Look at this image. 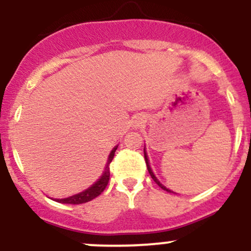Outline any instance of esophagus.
Wrapping results in <instances>:
<instances>
[{
  "instance_id": "34e87169",
  "label": "esophagus",
  "mask_w": 251,
  "mask_h": 251,
  "mask_svg": "<svg viewBox=\"0 0 251 251\" xmlns=\"http://www.w3.org/2000/svg\"><path fill=\"white\" fill-rule=\"evenodd\" d=\"M142 121H143V119H142L141 116H138V118L135 120V126L140 125V124H142Z\"/></svg>"
}]
</instances>
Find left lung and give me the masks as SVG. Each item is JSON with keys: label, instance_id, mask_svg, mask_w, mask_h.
<instances>
[{"label": "left lung", "instance_id": "8db88e82", "mask_svg": "<svg viewBox=\"0 0 251 251\" xmlns=\"http://www.w3.org/2000/svg\"><path fill=\"white\" fill-rule=\"evenodd\" d=\"M144 159H146V164H147V169H148V173H149V175H151V178L154 179V182H155L156 184H158L159 187H160V188H163L164 191H166V192H171L170 189H168L166 188V187H164L163 184L160 183V182L158 181V178H156L155 176H154V174H153V171H151V166H149V163H148V158H147V153H146V151H144Z\"/></svg>", "mask_w": 251, "mask_h": 251}]
</instances>
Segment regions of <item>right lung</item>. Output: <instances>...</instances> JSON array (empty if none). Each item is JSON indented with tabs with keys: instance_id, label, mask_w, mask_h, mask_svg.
<instances>
[{
	"instance_id": "right-lung-1",
	"label": "right lung",
	"mask_w": 251,
	"mask_h": 251,
	"mask_svg": "<svg viewBox=\"0 0 251 251\" xmlns=\"http://www.w3.org/2000/svg\"><path fill=\"white\" fill-rule=\"evenodd\" d=\"M116 149H118V147H115V148L111 151L109 158H108V163H107V166H105L104 174L102 175V177H100V178L98 179V181L96 182L93 186H91L90 188H87L86 191L81 192V193L69 197V198L57 199V201H59V203H63V204H82V203H87V201H92V199H95L96 197L100 196V194L105 189L108 182H109V177H110L109 165H110L111 160H113L114 154H115Z\"/></svg>"
}]
</instances>
